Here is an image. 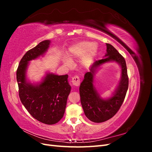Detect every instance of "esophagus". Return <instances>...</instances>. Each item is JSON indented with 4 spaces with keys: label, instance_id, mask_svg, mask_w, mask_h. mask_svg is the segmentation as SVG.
<instances>
[{
    "label": "esophagus",
    "instance_id": "esophagus-1",
    "mask_svg": "<svg viewBox=\"0 0 152 152\" xmlns=\"http://www.w3.org/2000/svg\"><path fill=\"white\" fill-rule=\"evenodd\" d=\"M72 84L75 86H79L80 85V79L78 76H74L72 79Z\"/></svg>",
    "mask_w": 152,
    "mask_h": 152
}]
</instances>
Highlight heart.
<instances>
[{
	"mask_svg": "<svg viewBox=\"0 0 152 152\" xmlns=\"http://www.w3.org/2000/svg\"><path fill=\"white\" fill-rule=\"evenodd\" d=\"M98 45L96 43L80 41L72 45L68 50V58H63V63L66 66H70L72 59L82 57V64L85 67H89L93 62L98 52Z\"/></svg>",
	"mask_w": 152,
	"mask_h": 152,
	"instance_id": "1",
	"label": "heart"
}]
</instances>
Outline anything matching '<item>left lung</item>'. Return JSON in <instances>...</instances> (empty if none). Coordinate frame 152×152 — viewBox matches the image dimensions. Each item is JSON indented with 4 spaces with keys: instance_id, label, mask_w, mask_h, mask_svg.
I'll use <instances>...</instances> for the list:
<instances>
[{
    "instance_id": "1",
    "label": "left lung",
    "mask_w": 152,
    "mask_h": 152,
    "mask_svg": "<svg viewBox=\"0 0 152 152\" xmlns=\"http://www.w3.org/2000/svg\"><path fill=\"white\" fill-rule=\"evenodd\" d=\"M106 45L107 53L104 58L93 63L89 72L85 73L84 79L79 87L81 104L86 116L96 123L107 121L116 114L126 97L129 86L125 59L113 45L109 44ZM113 62H117L121 67L120 80L112 95L103 99L94 85V75L104 64Z\"/></svg>"
}]
</instances>
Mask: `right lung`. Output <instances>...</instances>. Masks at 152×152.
<instances>
[{"label":"right lung","mask_w":152,"mask_h":152,"mask_svg":"<svg viewBox=\"0 0 152 152\" xmlns=\"http://www.w3.org/2000/svg\"><path fill=\"white\" fill-rule=\"evenodd\" d=\"M50 40L40 42L22 58L16 72L19 96L22 104L31 115L48 125L56 124L65 113L71 86L68 75H58L46 72L40 82L31 83L26 73L30 62L47 53Z\"/></svg>","instance_id":"obj_1"}]
</instances>
